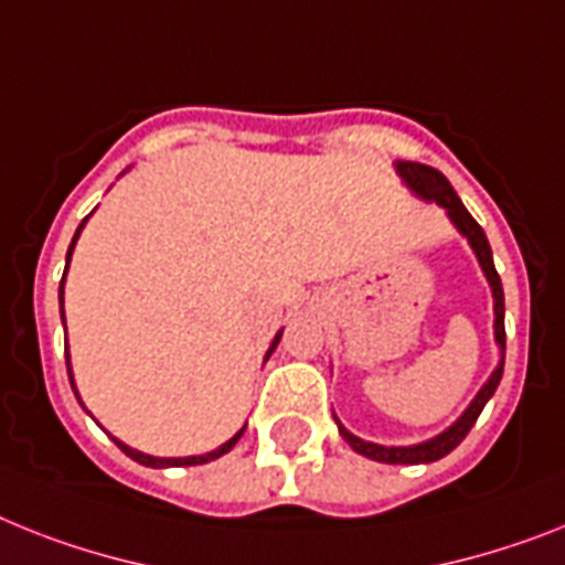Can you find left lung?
Masks as SVG:
<instances>
[{
  "mask_svg": "<svg viewBox=\"0 0 565 565\" xmlns=\"http://www.w3.org/2000/svg\"><path fill=\"white\" fill-rule=\"evenodd\" d=\"M395 172L401 175V181L407 184V190L424 202H433L439 204L441 210L447 213V218L454 222L456 231L468 239V245L473 248L479 259V268H482L484 279H488V286H491L493 294V340H497V347H500V361H497V370L491 372V377L484 381L482 390L473 395V401L468 404V409L456 418L447 430H441L439 436H433L427 441H418V445H404V447H386V445H375V441H366L355 433H349L340 418L334 416L338 422V430L343 436L355 454L366 456L372 461H384V465H430V461L441 459L447 456L454 447L461 445V439L468 436L470 427L477 424L479 413L484 409V404L491 401V395L497 393V386H500V377H502V366H505V297H502V282H500V274L493 268V254H491V245H488V236L484 231L479 227V222L468 213V207L461 204V199L456 195V190L450 188V181L441 175L439 170H433L427 164H416V161H395Z\"/></svg>",
  "mask_w": 565,
  "mask_h": 565,
  "instance_id": "1",
  "label": "left lung"
}]
</instances>
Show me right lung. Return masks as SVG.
Wrapping results in <instances>:
<instances>
[{"instance_id": "1", "label": "right lung", "mask_w": 565, "mask_h": 565, "mask_svg": "<svg viewBox=\"0 0 565 565\" xmlns=\"http://www.w3.org/2000/svg\"><path fill=\"white\" fill-rule=\"evenodd\" d=\"M86 222H88V216L83 218L81 227H77V233H74L72 245H68V254H65V271H63V279H60V317H63V329H65V311H63V286H65V274H68V263H72V250H74V245H77V239H81V231H83V227H86ZM279 338H282V329H279L277 338L271 340V347H268V352H265V361H268V358H271L274 349H277ZM65 366H68V381H72L74 395H77V401H81V407H83L81 393H77V386H74L72 358H68V347H65ZM83 409H86V407H83ZM86 413H88V409H86ZM88 416H92V413H88ZM245 427H248V424H245ZM245 427H242L239 433H233V436H231V439L225 441V445H218L216 450H210V454H202V456H149V454H141V450H135V447L124 445V441L115 439V436H111V439H115V445H118L120 450H124V454L129 456V459H135V461H138V465H143V468H193V465H207V461L218 459V456H225L227 450H233V445H236V441L242 439V433H245Z\"/></svg>"}]
</instances>
